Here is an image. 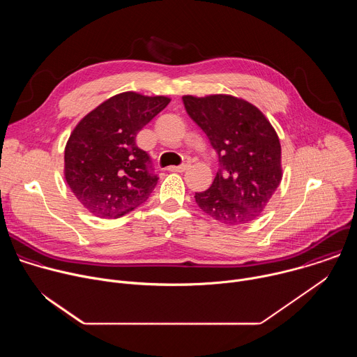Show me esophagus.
I'll list each match as a JSON object with an SVG mask.
<instances>
[{"mask_svg":"<svg viewBox=\"0 0 357 357\" xmlns=\"http://www.w3.org/2000/svg\"><path fill=\"white\" fill-rule=\"evenodd\" d=\"M188 164H183V165H178V167H169L168 169L171 171V172H183V171H186L188 169Z\"/></svg>","mask_w":357,"mask_h":357,"instance_id":"obj_1","label":"esophagus"}]
</instances>
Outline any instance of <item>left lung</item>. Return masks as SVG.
I'll return each instance as SVG.
<instances>
[{"label":"left lung","mask_w":357,"mask_h":357,"mask_svg":"<svg viewBox=\"0 0 357 357\" xmlns=\"http://www.w3.org/2000/svg\"><path fill=\"white\" fill-rule=\"evenodd\" d=\"M189 117L218 152L212 186L195 195L197 206L220 223L257 219L282 179L281 144L260 109L231 94L182 97Z\"/></svg>","instance_id":"left-lung-1"}]
</instances>
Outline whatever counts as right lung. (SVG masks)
Here are the masks:
<instances>
[{"label":"right lung","mask_w":357,"mask_h":357,"mask_svg":"<svg viewBox=\"0 0 357 357\" xmlns=\"http://www.w3.org/2000/svg\"><path fill=\"white\" fill-rule=\"evenodd\" d=\"M171 98L124 91L87 113L65 146V179L82 205L101 219L120 218L148 199L158 176L137 134Z\"/></svg>","instance_id":"right-lung-1"}]
</instances>
